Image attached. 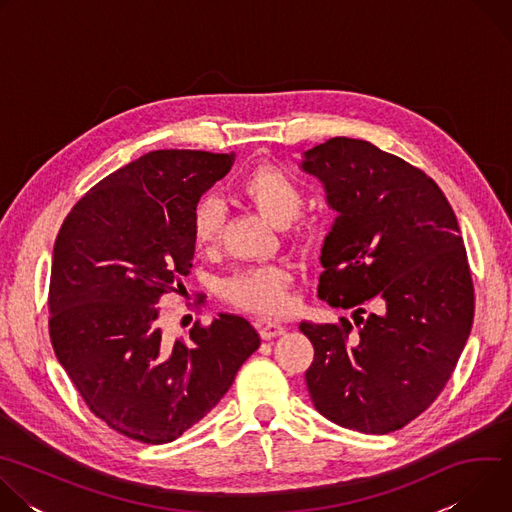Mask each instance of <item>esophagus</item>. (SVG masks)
<instances>
[{"mask_svg": "<svg viewBox=\"0 0 512 512\" xmlns=\"http://www.w3.org/2000/svg\"><path fill=\"white\" fill-rule=\"evenodd\" d=\"M257 328H259V336L263 340H271V338L281 336L285 332V328L281 324H277V322H259Z\"/></svg>", "mask_w": 512, "mask_h": 512, "instance_id": "esophagus-1", "label": "esophagus"}]
</instances>
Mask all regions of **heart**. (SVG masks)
<instances>
[{"mask_svg": "<svg viewBox=\"0 0 512 512\" xmlns=\"http://www.w3.org/2000/svg\"><path fill=\"white\" fill-rule=\"evenodd\" d=\"M239 192L275 227L289 225L306 202L302 184L283 168L273 164L255 168L241 182ZM223 227L225 204L216 196L200 198L190 212V231L194 243L202 249L216 247L223 239ZM316 233V225L308 218H297L294 227L289 229V237L300 245H312ZM291 283H294V271L283 263L249 267L225 281L223 298L239 310L277 316L283 314L291 304Z\"/></svg>", "mask_w": 512, "mask_h": 512, "instance_id": "obj_1", "label": "heart"}]
</instances>
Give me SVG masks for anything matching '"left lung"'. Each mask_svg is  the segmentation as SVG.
Returning <instances> with one entry per match:
<instances>
[{
  "instance_id": "obj_1",
  "label": "left lung",
  "mask_w": 512,
  "mask_h": 512,
  "mask_svg": "<svg viewBox=\"0 0 512 512\" xmlns=\"http://www.w3.org/2000/svg\"><path fill=\"white\" fill-rule=\"evenodd\" d=\"M302 166L338 212L318 298L354 308V324H300L314 346L312 403L346 429L397 431L440 397L472 330L474 281L458 218L423 170L364 139L332 137Z\"/></svg>"
}]
</instances>
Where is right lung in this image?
<instances>
[{"mask_svg": "<svg viewBox=\"0 0 512 512\" xmlns=\"http://www.w3.org/2000/svg\"><path fill=\"white\" fill-rule=\"evenodd\" d=\"M235 154L156 150L95 184L58 231L48 332L87 407L141 444L174 442L229 391L259 334L239 316L160 330V302L182 291L194 239L190 212Z\"/></svg>", "mask_w": 512, "mask_h": 512, "instance_id": "right-lung-1", "label": "right lung"}]
</instances>
